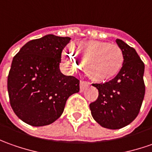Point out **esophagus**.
Here are the masks:
<instances>
[{"label":"esophagus","instance_id":"34e87169","mask_svg":"<svg viewBox=\"0 0 152 152\" xmlns=\"http://www.w3.org/2000/svg\"><path fill=\"white\" fill-rule=\"evenodd\" d=\"M88 85H89V82H88V81H81V82H80V90H81V92H83V91L85 90V88H86Z\"/></svg>","mask_w":152,"mask_h":152}]
</instances>
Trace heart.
<instances>
[{"mask_svg":"<svg viewBox=\"0 0 152 152\" xmlns=\"http://www.w3.org/2000/svg\"><path fill=\"white\" fill-rule=\"evenodd\" d=\"M63 54V61L72 70H77L86 61V70L92 80L105 81L118 75L124 63V54L117 45L86 40L73 45Z\"/></svg>","mask_w":152,"mask_h":152,"instance_id":"1","label":"heart"}]
</instances>
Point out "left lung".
Returning <instances> with one entry per match:
<instances>
[{"mask_svg":"<svg viewBox=\"0 0 152 152\" xmlns=\"http://www.w3.org/2000/svg\"><path fill=\"white\" fill-rule=\"evenodd\" d=\"M116 43L123 51V66L111 81L92 84L98 90V97L89 105L93 118L111 129L123 128L134 120L145 92L143 61L134 48L121 39Z\"/></svg>","mask_w":152,"mask_h":152,"instance_id":"obj_1","label":"left lung"}]
</instances>
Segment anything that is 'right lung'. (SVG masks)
<instances>
[{
  "mask_svg": "<svg viewBox=\"0 0 152 152\" xmlns=\"http://www.w3.org/2000/svg\"><path fill=\"white\" fill-rule=\"evenodd\" d=\"M69 37L52 34L33 39L13 57L7 78L10 104L21 120L32 126L55 122L71 95L80 91V80L60 70Z\"/></svg>",
  "mask_w": 152,
  "mask_h": 152,
  "instance_id": "add662e5",
  "label": "right lung"
}]
</instances>
